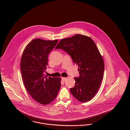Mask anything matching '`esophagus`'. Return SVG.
<instances>
[{"mask_svg":"<svg viewBox=\"0 0 130 130\" xmlns=\"http://www.w3.org/2000/svg\"><path fill=\"white\" fill-rule=\"evenodd\" d=\"M61 79H62V81H63V82H65V81L66 80V79H67V78H66V77H61Z\"/></svg>","mask_w":130,"mask_h":130,"instance_id":"34e87169","label":"esophagus"}]
</instances>
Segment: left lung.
I'll return each instance as SVG.
<instances>
[{"label": "left lung", "mask_w": 130, "mask_h": 130, "mask_svg": "<svg viewBox=\"0 0 130 130\" xmlns=\"http://www.w3.org/2000/svg\"><path fill=\"white\" fill-rule=\"evenodd\" d=\"M55 48L68 53L79 68V76L74 77L75 84L70 89L71 93L81 102L92 100L100 87L105 67L103 58L93 39L76 35L61 39Z\"/></svg>", "instance_id": "obj_1"}]
</instances>
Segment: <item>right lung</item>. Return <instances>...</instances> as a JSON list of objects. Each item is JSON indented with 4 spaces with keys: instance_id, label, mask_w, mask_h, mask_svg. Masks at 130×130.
Listing matches in <instances>:
<instances>
[{
    "instance_id": "1",
    "label": "right lung",
    "mask_w": 130,
    "mask_h": 130,
    "mask_svg": "<svg viewBox=\"0 0 130 130\" xmlns=\"http://www.w3.org/2000/svg\"><path fill=\"white\" fill-rule=\"evenodd\" d=\"M58 41L36 38L25 47L20 61V71L24 85L31 96L45 105L56 99L61 86V78L44 76L48 55Z\"/></svg>"
}]
</instances>
